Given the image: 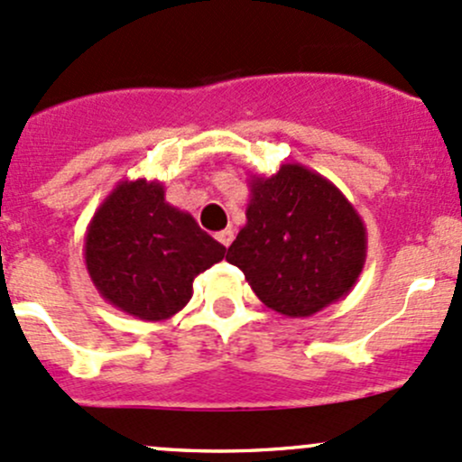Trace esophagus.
Masks as SVG:
<instances>
[{
    "label": "esophagus",
    "instance_id": "34e87169",
    "mask_svg": "<svg viewBox=\"0 0 462 462\" xmlns=\"http://www.w3.org/2000/svg\"><path fill=\"white\" fill-rule=\"evenodd\" d=\"M217 239H219L221 245L227 247L232 241H235V230H232V227H226V230H221L219 235H217Z\"/></svg>",
    "mask_w": 462,
    "mask_h": 462
}]
</instances>
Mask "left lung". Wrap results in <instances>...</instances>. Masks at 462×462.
Listing matches in <instances>:
<instances>
[{
  "label": "left lung",
  "instance_id": "1",
  "mask_svg": "<svg viewBox=\"0 0 462 462\" xmlns=\"http://www.w3.org/2000/svg\"><path fill=\"white\" fill-rule=\"evenodd\" d=\"M245 226L226 261L272 311L309 318L342 300L366 263V226L333 181L287 162L250 175Z\"/></svg>",
  "mask_w": 462,
  "mask_h": 462
}]
</instances>
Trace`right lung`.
Wrapping results in <instances>:
<instances>
[{"label": "right lung", "instance_id": "add662e5", "mask_svg": "<svg viewBox=\"0 0 462 462\" xmlns=\"http://www.w3.org/2000/svg\"><path fill=\"white\" fill-rule=\"evenodd\" d=\"M85 265L100 296L126 316L160 322L192 298V281L226 256V247L189 212L164 199L157 180H123L85 232Z\"/></svg>", "mask_w": 462, "mask_h": 462}]
</instances>
